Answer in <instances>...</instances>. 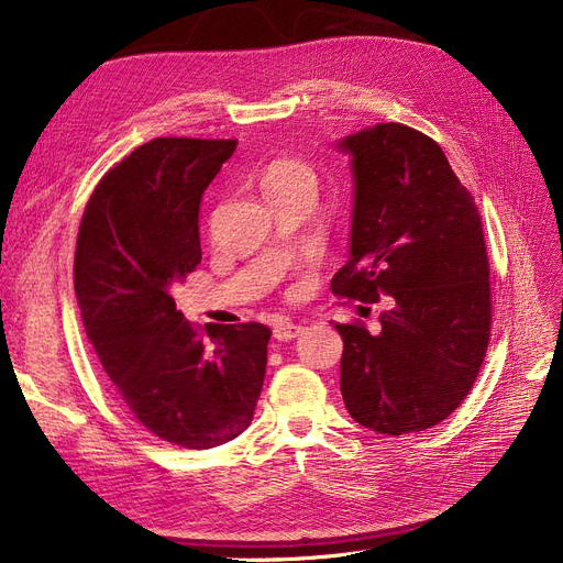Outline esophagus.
I'll list each match as a JSON object with an SVG mask.
<instances>
[{
    "mask_svg": "<svg viewBox=\"0 0 563 563\" xmlns=\"http://www.w3.org/2000/svg\"><path fill=\"white\" fill-rule=\"evenodd\" d=\"M272 333H275V338L277 340H294V338H298L300 333H302V327L300 323H294V321H288V319H282V321H277L275 323V329H272Z\"/></svg>",
    "mask_w": 563,
    "mask_h": 563,
    "instance_id": "obj_1",
    "label": "esophagus"
}]
</instances>
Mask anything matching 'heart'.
<instances>
[{"label":"heart","mask_w":563,"mask_h":563,"mask_svg":"<svg viewBox=\"0 0 563 563\" xmlns=\"http://www.w3.org/2000/svg\"><path fill=\"white\" fill-rule=\"evenodd\" d=\"M269 187H296V190H308L314 195L317 176L308 164L282 159L272 164L263 178V190H269Z\"/></svg>","instance_id":"1"}]
</instances>
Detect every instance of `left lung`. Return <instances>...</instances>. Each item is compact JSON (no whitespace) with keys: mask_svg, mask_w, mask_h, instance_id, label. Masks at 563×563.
<instances>
[{"mask_svg":"<svg viewBox=\"0 0 563 563\" xmlns=\"http://www.w3.org/2000/svg\"><path fill=\"white\" fill-rule=\"evenodd\" d=\"M335 147L354 180L350 258L331 291L387 298L368 333L343 335L340 391L371 432H422L463 404L488 347L490 284L482 218L441 147L404 124H376Z\"/></svg>","mask_w":563,"mask_h":563,"instance_id":"left-lung-1","label":"left lung"}]
</instances>
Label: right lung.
I'll list each match as a JSON object with an SVG mask.
<instances>
[{
	"label": "right lung",
	"instance_id": "right-lung-1",
	"mask_svg": "<svg viewBox=\"0 0 563 563\" xmlns=\"http://www.w3.org/2000/svg\"><path fill=\"white\" fill-rule=\"evenodd\" d=\"M234 147L199 139L135 147L98 183L77 236L89 343L133 418L183 449L240 437L265 380V323H207L203 335L172 294L201 261V195Z\"/></svg>",
	"mask_w": 563,
	"mask_h": 563
}]
</instances>
